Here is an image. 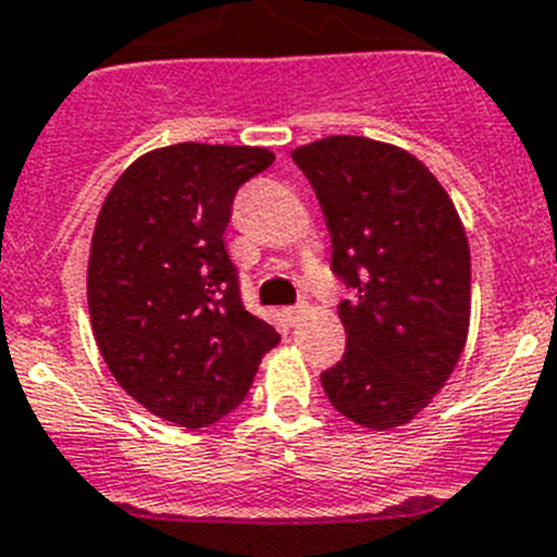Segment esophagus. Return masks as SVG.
<instances>
[{
    "instance_id": "1",
    "label": "esophagus",
    "mask_w": 557,
    "mask_h": 557,
    "mask_svg": "<svg viewBox=\"0 0 557 557\" xmlns=\"http://www.w3.org/2000/svg\"><path fill=\"white\" fill-rule=\"evenodd\" d=\"M306 312H309V306L298 304V306H289V309H284V318H287L289 323H300V320L306 318Z\"/></svg>"
}]
</instances>
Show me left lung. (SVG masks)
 <instances>
[{"mask_svg": "<svg viewBox=\"0 0 557 557\" xmlns=\"http://www.w3.org/2000/svg\"><path fill=\"white\" fill-rule=\"evenodd\" d=\"M325 215L331 270L350 298L342 361L320 375L331 406L370 431L414 420L447 384L469 331V243L438 178L414 154L356 135L300 146Z\"/></svg>", "mask_w": 557, "mask_h": 557, "instance_id": "left-lung-1", "label": "left lung"}]
</instances>
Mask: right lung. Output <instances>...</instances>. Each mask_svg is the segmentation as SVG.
Here are the masks:
<instances>
[{
    "instance_id": "1",
    "label": "right lung",
    "mask_w": 557,
    "mask_h": 557,
    "mask_svg": "<svg viewBox=\"0 0 557 557\" xmlns=\"http://www.w3.org/2000/svg\"><path fill=\"white\" fill-rule=\"evenodd\" d=\"M273 160L257 146H165L121 173L96 218V345L126 395L182 428L234 411L282 339L245 312L223 243L237 190Z\"/></svg>"
}]
</instances>
